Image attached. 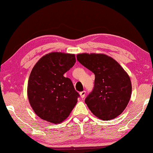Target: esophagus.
Wrapping results in <instances>:
<instances>
[{
    "instance_id": "1",
    "label": "esophagus",
    "mask_w": 153,
    "mask_h": 153,
    "mask_svg": "<svg viewBox=\"0 0 153 153\" xmlns=\"http://www.w3.org/2000/svg\"><path fill=\"white\" fill-rule=\"evenodd\" d=\"M85 95H86V92L84 91H82V92L79 93V95H80L81 98H84V96H85Z\"/></svg>"
}]
</instances>
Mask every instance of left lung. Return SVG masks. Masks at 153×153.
Masks as SVG:
<instances>
[{"label": "left lung", "instance_id": "obj_1", "mask_svg": "<svg viewBox=\"0 0 153 153\" xmlns=\"http://www.w3.org/2000/svg\"><path fill=\"white\" fill-rule=\"evenodd\" d=\"M77 60L95 74V85L85 100L95 116L110 120L122 113L131 97L127 72L115 59L104 53H78Z\"/></svg>", "mask_w": 153, "mask_h": 153}]
</instances>
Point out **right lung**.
<instances>
[{"instance_id": "1", "label": "right lung", "mask_w": 153, "mask_h": 153, "mask_svg": "<svg viewBox=\"0 0 153 153\" xmlns=\"http://www.w3.org/2000/svg\"><path fill=\"white\" fill-rule=\"evenodd\" d=\"M76 63L73 53L51 52L33 67L27 84L29 104L36 115L52 124H60L76 105L79 94L64 74Z\"/></svg>"}]
</instances>
